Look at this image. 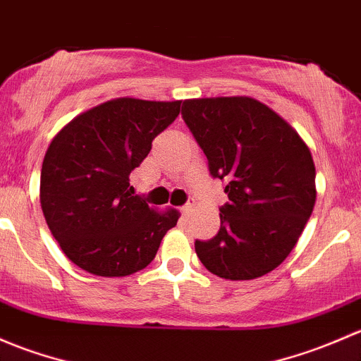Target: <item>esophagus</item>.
<instances>
[{
  "label": "esophagus",
  "instance_id": "esophagus-1",
  "mask_svg": "<svg viewBox=\"0 0 361 361\" xmlns=\"http://www.w3.org/2000/svg\"><path fill=\"white\" fill-rule=\"evenodd\" d=\"M192 208H195V205H192V202H189V203H185L184 207H180V212H182V215H189L192 212Z\"/></svg>",
  "mask_w": 361,
  "mask_h": 361
}]
</instances>
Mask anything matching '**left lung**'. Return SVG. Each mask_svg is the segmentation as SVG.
I'll list each match as a JSON object with an SVG mask.
<instances>
[{
    "label": "left lung",
    "instance_id": "8db88e82",
    "mask_svg": "<svg viewBox=\"0 0 361 361\" xmlns=\"http://www.w3.org/2000/svg\"><path fill=\"white\" fill-rule=\"evenodd\" d=\"M182 118L229 202L212 240L195 241L210 273L254 280L280 266L310 221L317 200L314 163L299 133L250 97L192 99Z\"/></svg>",
    "mask_w": 361,
    "mask_h": 361
}]
</instances>
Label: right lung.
<instances>
[{"label":"right lung","instance_id":"add662e5","mask_svg":"<svg viewBox=\"0 0 361 361\" xmlns=\"http://www.w3.org/2000/svg\"><path fill=\"white\" fill-rule=\"evenodd\" d=\"M179 113L180 100L114 99L76 116L51 140L39 202L71 262L97 276H128L153 261L179 212H154L133 195L128 177Z\"/></svg>","mask_w":361,"mask_h":361}]
</instances>
